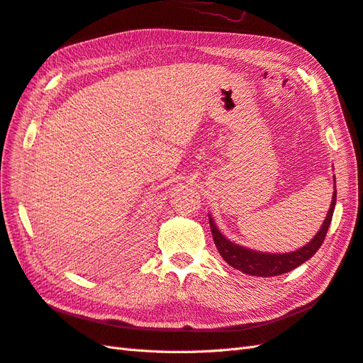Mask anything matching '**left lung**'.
<instances>
[{
  "label": "left lung",
  "instance_id": "left-lung-1",
  "mask_svg": "<svg viewBox=\"0 0 363 363\" xmlns=\"http://www.w3.org/2000/svg\"><path fill=\"white\" fill-rule=\"evenodd\" d=\"M334 187H336V179H334ZM334 206H336V189L333 193V201L328 210V215L325 218L320 230L315 233V236L310 240L308 244L303 245L302 248L296 250L291 253H282V255H272V253H261L255 252V250H250L245 247H240L238 244H233L228 240L224 235L218 230L215 220L208 215L210 220V228L213 240H215L216 248L219 255L224 257V261L230 264L236 270L242 272L245 274L259 276V277H270V276H279L294 270L299 265H302L305 261H308L314 253L320 248L325 236H327L328 227L331 224Z\"/></svg>",
  "mask_w": 363,
  "mask_h": 363
}]
</instances>
